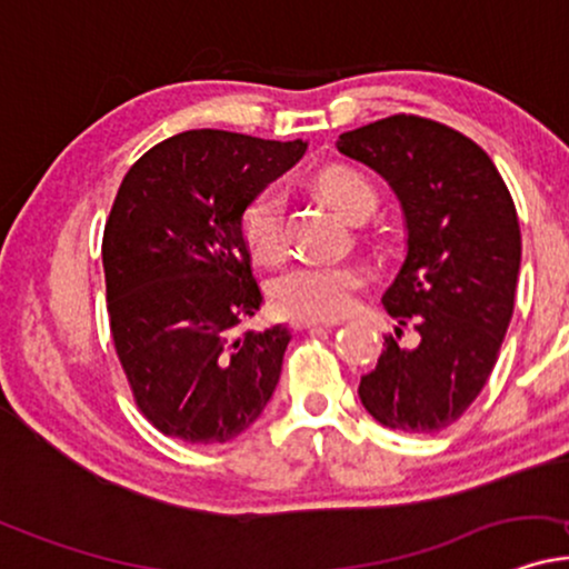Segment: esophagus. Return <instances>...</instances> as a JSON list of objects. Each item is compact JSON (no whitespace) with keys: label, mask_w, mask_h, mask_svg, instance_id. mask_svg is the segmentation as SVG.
I'll use <instances>...</instances> for the list:
<instances>
[{"label":"esophagus","mask_w":569,"mask_h":569,"mask_svg":"<svg viewBox=\"0 0 569 569\" xmlns=\"http://www.w3.org/2000/svg\"><path fill=\"white\" fill-rule=\"evenodd\" d=\"M332 327L329 321H292V329L296 332H313V329H327Z\"/></svg>","instance_id":"34e87169"}]
</instances>
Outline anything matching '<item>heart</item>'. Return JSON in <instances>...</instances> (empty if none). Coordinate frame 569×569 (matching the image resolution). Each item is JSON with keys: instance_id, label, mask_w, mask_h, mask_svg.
<instances>
[{"instance_id": "1", "label": "heart", "mask_w": 569, "mask_h": 569, "mask_svg": "<svg viewBox=\"0 0 569 569\" xmlns=\"http://www.w3.org/2000/svg\"><path fill=\"white\" fill-rule=\"evenodd\" d=\"M317 187L348 219L371 213L377 206V192L361 173L342 166H329L319 171ZM240 234L244 248L256 261L277 263L284 256V200L273 187L252 194L240 216ZM367 282V273L356 263H317L306 261L271 279L269 300L273 311L296 321H329L338 319L353 306L356 292Z\"/></svg>"}]
</instances>
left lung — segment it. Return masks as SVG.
Masks as SVG:
<instances>
[{
    "label": "left lung",
    "instance_id": "8db88e82",
    "mask_svg": "<svg viewBox=\"0 0 569 569\" xmlns=\"http://www.w3.org/2000/svg\"><path fill=\"white\" fill-rule=\"evenodd\" d=\"M338 150L388 181L409 229L382 296L401 327L361 377V403L390 430L438 432L472 406L499 359L522 256L515 200L482 147L422 116L346 131ZM403 326L418 332L409 349L397 342Z\"/></svg>",
    "mask_w": 569,
    "mask_h": 569
}]
</instances>
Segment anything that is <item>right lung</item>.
I'll return each instance as SVG.
<instances>
[{"mask_svg": "<svg viewBox=\"0 0 569 569\" xmlns=\"http://www.w3.org/2000/svg\"><path fill=\"white\" fill-rule=\"evenodd\" d=\"M306 142L194 129L129 168L102 237L110 335L142 417L184 443H227L261 417L290 332L242 329L263 298L240 216Z\"/></svg>", "mask_w": 569, "mask_h": 569, "instance_id": "add662e5", "label": "right lung"}]
</instances>
